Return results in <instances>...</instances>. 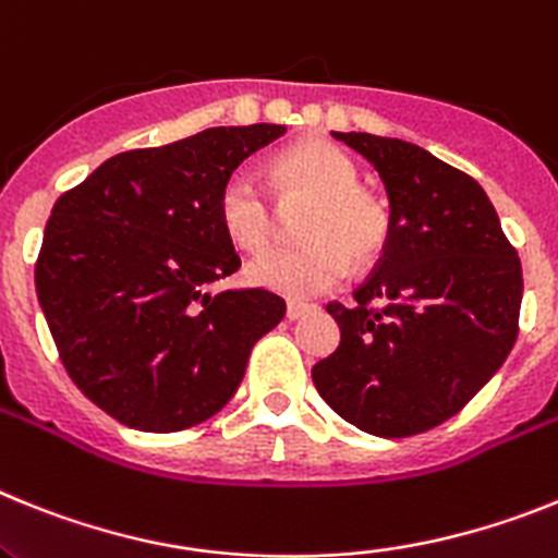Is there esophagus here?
<instances>
[{
  "label": "esophagus",
  "instance_id": "34e87169",
  "mask_svg": "<svg viewBox=\"0 0 558 558\" xmlns=\"http://www.w3.org/2000/svg\"><path fill=\"white\" fill-rule=\"evenodd\" d=\"M308 312H314V306H308V303H298V300H292V303L286 306V317H289V319L306 317Z\"/></svg>",
  "mask_w": 558,
  "mask_h": 558
}]
</instances>
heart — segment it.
Instances as JSON below:
<instances>
[{
	"mask_svg": "<svg viewBox=\"0 0 558 558\" xmlns=\"http://www.w3.org/2000/svg\"><path fill=\"white\" fill-rule=\"evenodd\" d=\"M280 191L286 198L314 202L303 225V246H272L246 266L250 283L292 300L328 292L345 278L351 260H373L387 244V216L376 198L360 191L362 173L331 143H300L280 154ZM219 219L232 241L260 250L275 235V205L260 179L235 168L219 191Z\"/></svg>",
	"mask_w": 558,
	"mask_h": 558,
	"instance_id": "heart-1",
	"label": "heart"
}]
</instances>
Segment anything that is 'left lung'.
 Segmentation results:
<instances>
[{
	"label": "left lung",
	"mask_w": 558,
	"mask_h": 558,
	"mask_svg": "<svg viewBox=\"0 0 558 558\" xmlns=\"http://www.w3.org/2000/svg\"><path fill=\"white\" fill-rule=\"evenodd\" d=\"M390 202L379 269L356 306L328 303L339 348L312 367L339 418L379 438L433 429L469 404L517 342L522 266L472 177L415 143L333 132ZM379 299L381 310H371Z\"/></svg>",
	"instance_id": "obj_1"
}]
</instances>
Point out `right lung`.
I'll use <instances>...</instances> for the list:
<instances>
[{
    "label": "right lung",
    "mask_w": 558,
    "mask_h": 558,
    "mask_svg": "<svg viewBox=\"0 0 558 558\" xmlns=\"http://www.w3.org/2000/svg\"><path fill=\"white\" fill-rule=\"evenodd\" d=\"M286 125H219L106 159L58 198L36 294L81 393L120 424L179 433L216 415L252 345L283 319L264 289L210 286L241 266L219 191Z\"/></svg>",
    "instance_id": "add662e5"
}]
</instances>
